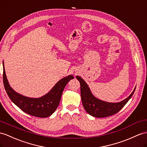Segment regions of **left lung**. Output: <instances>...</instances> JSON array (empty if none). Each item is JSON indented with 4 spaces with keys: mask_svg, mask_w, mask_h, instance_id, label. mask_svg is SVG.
Here are the masks:
<instances>
[{
    "mask_svg": "<svg viewBox=\"0 0 147 147\" xmlns=\"http://www.w3.org/2000/svg\"><path fill=\"white\" fill-rule=\"evenodd\" d=\"M80 84V93L82 104L88 114L96 118L107 117L119 112L128 102L135 90L123 100L117 103H111L99 100L93 95L87 83L79 76H76Z\"/></svg>",
    "mask_w": 147,
    "mask_h": 147,
    "instance_id": "left-lung-1",
    "label": "left lung"
}]
</instances>
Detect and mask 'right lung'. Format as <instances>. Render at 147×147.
Instances as JSON below:
<instances>
[{"label":"right lung","mask_w":147,"mask_h":147,"mask_svg":"<svg viewBox=\"0 0 147 147\" xmlns=\"http://www.w3.org/2000/svg\"><path fill=\"white\" fill-rule=\"evenodd\" d=\"M73 76L62 78L54 85L51 91L40 98H30L14 91L7 79L3 62V82L7 94L12 102L23 112L30 115L45 118L51 116L59 106L62 92L67 84L73 79Z\"/></svg>","instance_id":"right-lung-1"}]
</instances>
